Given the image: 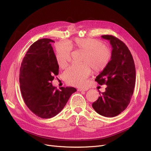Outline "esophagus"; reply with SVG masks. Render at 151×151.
Segmentation results:
<instances>
[{"label": "esophagus", "mask_w": 151, "mask_h": 151, "mask_svg": "<svg viewBox=\"0 0 151 151\" xmlns=\"http://www.w3.org/2000/svg\"><path fill=\"white\" fill-rule=\"evenodd\" d=\"M89 89L88 88H78V91H86Z\"/></svg>", "instance_id": "esophagus-1"}]
</instances>
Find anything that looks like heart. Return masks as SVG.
<instances>
[{
    "label": "heart",
    "mask_w": 151,
    "mask_h": 151,
    "mask_svg": "<svg viewBox=\"0 0 151 151\" xmlns=\"http://www.w3.org/2000/svg\"><path fill=\"white\" fill-rule=\"evenodd\" d=\"M75 47L84 51L81 63L73 64L64 72L66 82L70 85L81 86L85 84L86 79L92 68L95 72L104 70L111 59L112 52L109 47L103 45L96 39L76 38L66 43H60L56 47V60L58 65L63 68L71 60V48Z\"/></svg>",
    "instance_id": "1"
}]
</instances>
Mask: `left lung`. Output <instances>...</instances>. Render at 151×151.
<instances>
[{"label": "left lung", "instance_id": "left-lung-1", "mask_svg": "<svg viewBox=\"0 0 151 151\" xmlns=\"http://www.w3.org/2000/svg\"><path fill=\"white\" fill-rule=\"evenodd\" d=\"M101 37L109 41L112 57L108 66L96 77L100 85L107 86L105 92L92 104L99 114L112 117L124 111L130 104L136 80V70L132 55L125 44L114 36Z\"/></svg>", "mask_w": 151, "mask_h": 151}]
</instances>
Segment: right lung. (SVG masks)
<instances>
[{
	"mask_svg": "<svg viewBox=\"0 0 151 151\" xmlns=\"http://www.w3.org/2000/svg\"><path fill=\"white\" fill-rule=\"evenodd\" d=\"M49 38L40 39L32 45L24 58L19 71L20 89L29 109L37 116L51 118L65 106L73 87L55 89L52 86L59 74V65Z\"/></svg>",
	"mask_w": 151,
	"mask_h": 151,
	"instance_id": "1",
	"label": "right lung"
}]
</instances>
